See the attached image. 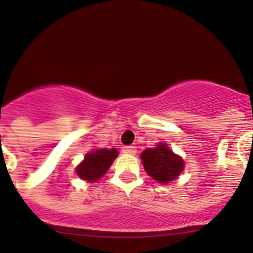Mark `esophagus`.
<instances>
[{
	"mask_svg": "<svg viewBox=\"0 0 253 253\" xmlns=\"http://www.w3.org/2000/svg\"><path fill=\"white\" fill-rule=\"evenodd\" d=\"M122 152L129 155H134L137 153V149L136 147H132V145H125V147H122Z\"/></svg>",
	"mask_w": 253,
	"mask_h": 253,
	"instance_id": "34e87169",
	"label": "esophagus"
}]
</instances>
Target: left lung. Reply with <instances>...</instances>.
Instances as JSON below:
<instances>
[{
	"mask_svg": "<svg viewBox=\"0 0 253 253\" xmlns=\"http://www.w3.org/2000/svg\"><path fill=\"white\" fill-rule=\"evenodd\" d=\"M143 167L147 174L160 183L175 180L183 170V162L165 144L145 149L141 154Z\"/></svg>",
	"mask_w": 253,
	"mask_h": 253,
	"instance_id": "8db88e82",
	"label": "left lung"
}]
</instances>
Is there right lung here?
Masks as SVG:
<instances>
[{
  "label": "right lung",
  "mask_w": 253,
  "mask_h": 253,
  "mask_svg": "<svg viewBox=\"0 0 253 253\" xmlns=\"http://www.w3.org/2000/svg\"><path fill=\"white\" fill-rule=\"evenodd\" d=\"M119 152L115 148L111 149H95L88 153L83 162L78 165L77 174L81 178L86 181L99 180L111 167L112 162L117 157Z\"/></svg>",
  "instance_id": "1"
}]
</instances>
